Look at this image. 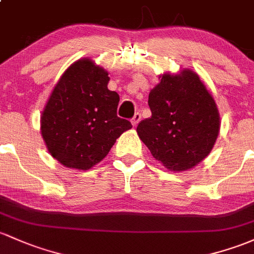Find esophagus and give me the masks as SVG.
Returning <instances> with one entry per match:
<instances>
[{
    "mask_svg": "<svg viewBox=\"0 0 254 254\" xmlns=\"http://www.w3.org/2000/svg\"><path fill=\"white\" fill-rule=\"evenodd\" d=\"M140 119H141V115L139 113H137L135 114L134 116H133V119H132V126L133 127H137L138 126V124H139V121H140Z\"/></svg>",
    "mask_w": 254,
    "mask_h": 254,
    "instance_id": "obj_1",
    "label": "esophagus"
}]
</instances>
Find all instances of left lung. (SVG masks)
I'll list each match as a JSON object with an SVG mask.
<instances>
[{"mask_svg": "<svg viewBox=\"0 0 254 254\" xmlns=\"http://www.w3.org/2000/svg\"><path fill=\"white\" fill-rule=\"evenodd\" d=\"M150 91L151 117L137 127L155 160L172 172L189 171L206 159L220 129L213 95L192 70L165 72Z\"/></svg>", "mask_w": 254, "mask_h": 254, "instance_id": "1", "label": "left lung"}]
</instances>
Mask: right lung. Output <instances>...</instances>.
I'll list each match as a JSON object with an SVG mask.
<instances>
[{
    "instance_id": "obj_1",
    "label": "right lung",
    "mask_w": 254,
    "mask_h": 254,
    "mask_svg": "<svg viewBox=\"0 0 254 254\" xmlns=\"http://www.w3.org/2000/svg\"><path fill=\"white\" fill-rule=\"evenodd\" d=\"M109 80L104 67L82 58L65 70L50 94L41 114V134L64 167L89 170L132 128L116 115L120 97L108 88Z\"/></svg>"
}]
</instances>
